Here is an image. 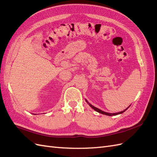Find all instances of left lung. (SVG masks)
Masks as SVG:
<instances>
[{
    "instance_id": "8db88e82",
    "label": "left lung",
    "mask_w": 157,
    "mask_h": 157,
    "mask_svg": "<svg viewBox=\"0 0 157 157\" xmlns=\"http://www.w3.org/2000/svg\"><path fill=\"white\" fill-rule=\"evenodd\" d=\"M86 101L89 104V105L93 109H94L95 111H97V112H98V113H101V114H103V115H108V116H113V115H119V114H122V113H124L126 110H127L128 109V108H129V107H128L127 109H126L125 110H124V111H121V112H119V113H106V112H104V111H102L101 110H100V109H98V108H96V107H95L94 106H93L92 105H91V104L90 103H89L88 102V101L87 100H86Z\"/></svg>"
}]
</instances>
